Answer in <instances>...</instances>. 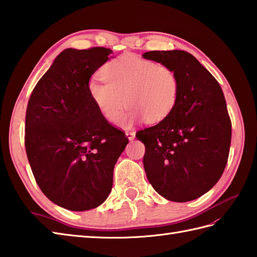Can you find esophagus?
Segmentation results:
<instances>
[{
    "label": "esophagus",
    "mask_w": 257,
    "mask_h": 257,
    "mask_svg": "<svg viewBox=\"0 0 257 257\" xmlns=\"http://www.w3.org/2000/svg\"><path fill=\"white\" fill-rule=\"evenodd\" d=\"M125 135H126V138H127L130 141H133V140L135 139V133H134V132H130V131H128V132L125 133Z\"/></svg>",
    "instance_id": "34e87169"
}]
</instances>
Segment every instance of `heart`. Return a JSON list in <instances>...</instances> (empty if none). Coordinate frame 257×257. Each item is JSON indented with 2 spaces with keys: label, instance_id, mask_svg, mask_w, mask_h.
Masks as SVG:
<instances>
[{
  "label": "heart",
  "instance_id": "heart-1",
  "mask_svg": "<svg viewBox=\"0 0 257 257\" xmlns=\"http://www.w3.org/2000/svg\"><path fill=\"white\" fill-rule=\"evenodd\" d=\"M105 82L90 80L88 92L96 109L109 122L128 128L135 123H159L173 112L179 95V80L167 66L135 55H123L104 65Z\"/></svg>",
  "mask_w": 257,
  "mask_h": 257
}]
</instances>
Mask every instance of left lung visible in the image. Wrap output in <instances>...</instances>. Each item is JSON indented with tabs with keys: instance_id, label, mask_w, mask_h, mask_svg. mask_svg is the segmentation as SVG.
<instances>
[{
	"instance_id": "8db88e82",
	"label": "left lung",
	"mask_w": 257,
	"mask_h": 257,
	"mask_svg": "<svg viewBox=\"0 0 257 257\" xmlns=\"http://www.w3.org/2000/svg\"><path fill=\"white\" fill-rule=\"evenodd\" d=\"M143 58L172 68L179 80L173 112L136 133L145 145L147 179L167 200H195L219 181L229 157L232 126L223 91L187 51L154 50Z\"/></svg>"
}]
</instances>
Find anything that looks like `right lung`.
<instances>
[{
	"mask_svg": "<svg viewBox=\"0 0 257 257\" xmlns=\"http://www.w3.org/2000/svg\"><path fill=\"white\" fill-rule=\"evenodd\" d=\"M111 49L67 48L34 88L25 117V148L37 185L71 211L99 207L109 197L113 169L127 145L88 92L91 76Z\"/></svg>",
	"mask_w": 257,
	"mask_h": 257,
	"instance_id": "add662e5",
	"label": "right lung"
}]
</instances>
